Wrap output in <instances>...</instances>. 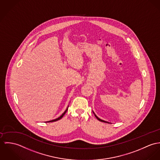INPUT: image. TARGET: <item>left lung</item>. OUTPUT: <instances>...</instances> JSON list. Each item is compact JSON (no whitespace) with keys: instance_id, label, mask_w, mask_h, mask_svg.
Listing matches in <instances>:
<instances>
[{"instance_id":"obj_1","label":"left lung","mask_w":160,"mask_h":160,"mask_svg":"<svg viewBox=\"0 0 160 160\" xmlns=\"http://www.w3.org/2000/svg\"><path fill=\"white\" fill-rule=\"evenodd\" d=\"M92 112H93V113H94V115H95V117H96V118H97V119H98V120H99V121H100V122H105V123H108V122H106V121H104V120H101V119H100V118H98V117H97V116H96V114H95V113H94V112H93V111H92Z\"/></svg>"}]
</instances>
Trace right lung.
<instances>
[{"label": "right lung", "instance_id": "obj_1", "mask_svg": "<svg viewBox=\"0 0 160 160\" xmlns=\"http://www.w3.org/2000/svg\"><path fill=\"white\" fill-rule=\"evenodd\" d=\"M68 107H68V108H67V109L64 111V112L59 117H58V118H56V119H54V120H50V121H48V122H47L46 123H49V122H56V121H58V120H60V119H61L62 118V117L65 115V113H66V112H67V110H68Z\"/></svg>", "mask_w": 160, "mask_h": 160}]
</instances>
